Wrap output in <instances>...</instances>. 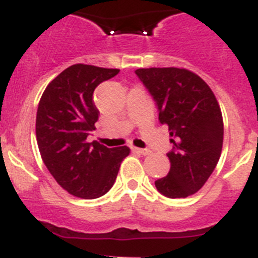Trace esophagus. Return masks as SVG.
Wrapping results in <instances>:
<instances>
[{
    "label": "esophagus",
    "mask_w": 258,
    "mask_h": 258,
    "mask_svg": "<svg viewBox=\"0 0 258 258\" xmlns=\"http://www.w3.org/2000/svg\"><path fill=\"white\" fill-rule=\"evenodd\" d=\"M133 150L136 151V153L141 154V155H149V154L151 153V151L149 150V149H138V147H134Z\"/></svg>",
    "instance_id": "obj_1"
}]
</instances>
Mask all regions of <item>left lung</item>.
<instances>
[{"mask_svg":"<svg viewBox=\"0 0 258 258\" xmlns=\"http://www.w3.org/2000/svg\"><path fill=\"white\" fill-rule=\"evenodd\" d=\"M136 74L153 96L172 144L167 153L171 168L156 180V189L168 198L195 195L221 158L223 118L215 95L204 79L186 69L150 68Z\"/></svg>","mask_w":258,"mask_h":258,"instance_id":"1","label":"left lung"}]
</instances>
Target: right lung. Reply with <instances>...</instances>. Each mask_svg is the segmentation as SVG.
Listing matches in <instances>:
<instances>
[{"label": "right lung", "mask_w": 258, "mask_h": 258, "mask_svg": "<svg viewBox=\"0 0 258 258\" xmlns=\"http://www.w3.org/2000/svg\"><path fill=\"white\" fill-rule=\"evenodd\" d=\"M118 69L76 63L47 86L36 113V141L41 159L66 192L92 200L113 186L129 147L87 142L99 118L94 90L117 76Z\"/></svg>", "instance_id": "1"}]
</instances>
